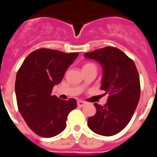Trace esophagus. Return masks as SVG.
Masks as SVG:
<instances>
[{
    "mask_svg": "<svg viewBox=\"0 0 157 157\" xmlns=\"http://www.w3.org/2000/svg\"><path fill=\"white\" fill-rule=\"evenodd\" d=\"M77 105L79 107H84L86 105V102L83 101H77Z\"/></svg>",
    "mask_w": 157,
    "mask_h": 157,
    "instance_id": "34e87169",
    "label": "esophagus"
}]
</instances>
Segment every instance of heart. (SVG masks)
Here are the masks:
<instances>
[{
  "instance_id": "heart-1",
  "label": "heart",
  "mask_w": 157,
  "mask_h": 157,
  "mask_svg": "<svg viewBox=\"0 0 157 157\" xmlns=\"http://www.w3.org/2000/svg\"><path fill=\"white\" fill-rule=\"evenodd\" d=\"M86 65H91V64H87V65H84V66H86Z\"/></svg>"
}]
</instances>
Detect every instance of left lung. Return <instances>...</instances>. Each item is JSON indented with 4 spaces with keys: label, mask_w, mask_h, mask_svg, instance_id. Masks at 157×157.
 I'll return each instance as SVG.
<instances>
[{
    "label": "left lung",
    "mask_w": 157,
    "mask_h": 157,
    "mask_svg": "<svg viewBox=\"0 0 157 157\" xmlns=\"http://www.w3.org/2000/svg\"><path fill=\"white\" fill-rule=\"evenodd\" d=\"M84 57L102 66L101 90L109 95L104 106L94 104L97 113L88 118L87 124L98 135L112 136L127 126L138 105L140 96L138 71L132 59L113 47L86 53Z\"/></svg>",
    "instance_id": "left-lung-1"
}]
</instances>
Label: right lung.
Listing matches in <instances>:
<instances>
[{
  "label": "right lung",
  "instance_id": "add662e5",
  "mask_svg": "<svg viewBox=\"0 0 157 157\" xmlns=\"http://www.w3.org/2000/svg\"><path fill=\"white\" fill-rule=\"evenodd\" d=\"M78 55L37 49L28 55L17 71L15 92L19 112L39 136L50 138L60 134L66 127L69 113L76 108L75 99L61 100L51 93Z\"/></svg>",
  "mask_w": 157,
  "mask_h": 157
}]
</instances>
